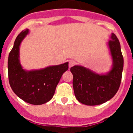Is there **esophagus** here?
Listing matches in <instances>:
<instances>
[{
  "label": "esophagus",
  "mask_w": 133,
  "mask_h": 133,
  "mask_svg": "<svg viewBox=\"0 0 133 133\" xmlns=\"http://www.w3.org/2000/svg\"><path fill=\"white\" fill-rule=\"evenodd\" d=\"M75 64V62L73 61V60H70L69 62V68L72 67Z\"/></svg>",
  "instance_id": "esophagus-1"
}]
</instances>
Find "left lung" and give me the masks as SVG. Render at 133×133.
Returning <instances> with one entry per match:
<instances>
[{"mask_svg":"<svg viewBox=\"0 0 133 133\" xmlns=\"http://www.w3.org/2000/svg\"><path fill=\"white\" fill-rule=\"evenodd\" d=\"M107 44L112 59V67L109 72L100 75L79 65L70 68L75 97L86 105L103 104L111 99L119 89L124 64L121 44L114 33Z\"/></svg>","mask_w":133,"mask_h":133,"instance_id":"obj_1","label":"left lung"}]
</instances>
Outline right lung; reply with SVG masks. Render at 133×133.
Returning a JSON list of instances; mask_svg holds the SVG:
<instances>
[{"instance_id": "right-lung-1", "label": "right lung", "mask_w": 133, "mask_h": 133, "mask_svg": "<svg viewBox=\"0 0 133 133\" xmlns=\"http://www.w3.org/2000/svg\"><path fill=\"white\" fill-rule=\"evenodd\" d=\"M29 32V29L21 32L9 53V81L13 92L20 98L29 104L39 105L52 98L62 75L69 69V63L40 70H24L20 63L19 49L21 42Z\"/></svg>"}]
</instances>
